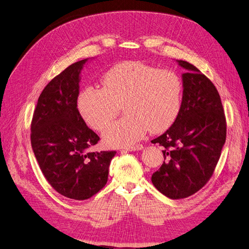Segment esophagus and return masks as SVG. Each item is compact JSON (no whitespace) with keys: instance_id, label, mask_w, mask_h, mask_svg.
Returning <instances> with one entry per match:
<instances>
[{"instance_id":"34e87169","label":"esophagus","mask_w":249,"mask_h":249,"mask_svg":"<svg viewBox=\"0 0 249 249\" xmlns=\"http://www.w3.org/2000/svg\"><path fill=\"white\" fill-rule=\"evenodd\" d=\"M124 149H125L126 151H129V152H135V151H140V150H142V149H143V146L141 145V144H137V145H134V146H127V147H124Z\"/></svg>"}]
</instances>
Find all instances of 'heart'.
<instances>
[{
  "mask_svg": "<svg viewBox=\"0 0 249 249\" xmlns=\"http://www.w3.org/2000/svg\"><path fill=\"white\" fill-rule=\"evenodd\" d=\"M102 84L103 89L88 86L79 92L77 110L87 124L103 131L123 106L126 116L104 132L108 145H132L149 130L152 133L167 130L178 117L183 85L172 70L127 60L107 71Z\"/></svg>",
  "mask_w": 249,
  "mask_h": 249,
  "instance_id": "obj_1",
  "label": "heart"
}]
</instances>
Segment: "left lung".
I'll return each instance as SVG.
<instances>
[{
	"label": "left lung",
	"instance_id": "8db88e82",
	"mask_svg": "<svg viewBox=\"0 0 249 249\" xmlns=\"http://www.w3.org/2000/svg\"><path fill=\"white\" fill-rule=\"evenodd\" d=\"M185 70L177 119L153 143L163 146L164 160L152 175L154 186L171 199L190 197L206 184L226 139V120L216 87L194 65L176 60Z\"/></svg>",
	"mask_w": 249,
	"mask_h": 249
}]
</instances>
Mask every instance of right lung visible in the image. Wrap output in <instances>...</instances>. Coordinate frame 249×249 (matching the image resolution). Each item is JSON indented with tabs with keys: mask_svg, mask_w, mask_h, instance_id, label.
Segmentation results:
<instances>
[{
	"mask_svg": "<svg viewBox=\"0 0 249 249\" xmlns=\"http://www.w3.org/2000/svg\"><path fill=\"white\" fill-rule=\"evenodd\" d=\"M88 58L70 65L45 87L31 123V145L45 178L63 196L86 200L108 181L115 151L88 152L99 137L77 110L80 72Z\"/></svg>",
	"mask_w": 249,
	"mask_h": 249,
	"instance_id": "add662e5",
	"label": "right lung"
}]
</instances>
